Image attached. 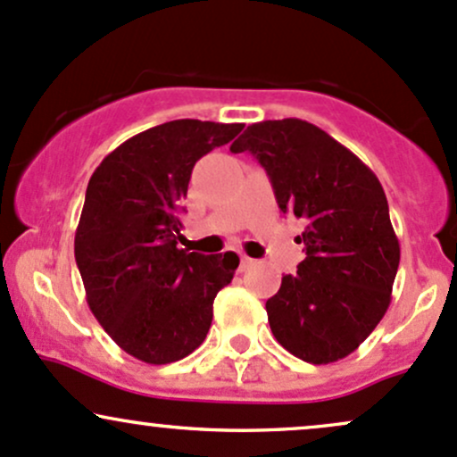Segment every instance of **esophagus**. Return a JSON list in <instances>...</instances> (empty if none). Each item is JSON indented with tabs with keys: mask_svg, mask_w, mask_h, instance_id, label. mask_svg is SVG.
I'll list each match as a JSON object with an SVG mask.
<instances>
[{
	"mask_svg": "<svg viewBox=\"0 0 457 457\" xmlns=\"http://www.w3.org/2000/svg\"><path fill=\"white\" fill-rule=\"evenodd\" d=\"M253 265H254V259H250V256H242V259H239V271L250 270Z\"/></svg>",
	"mask_w": 457,
	"mask_h": 457,
	"instance_id": "obj_1",
	"label": "esophagus"
}]
</instances>
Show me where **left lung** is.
I'll return each mask as SVG.
<instances>
[{
  "instance_id": "1",
  "label": "left lung",
  "mask_w": 457,
  "mask_h": 457,
  "mask_svg": "<svg viewBox=\"0 0 457 457\" xmlns=\"http://www.w3.org/2000/svg\"><path fill=\"white\" fill-rule=\"evenodd\" d=\"M268 172L280 212L304 220L306 259L265 302L276 341L312 365L350 356L391 304L399 239L369 166L300 120L254 122L230 145Z\"/></svg>"
}]
</instances>
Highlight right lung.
<instances>
[{"label": "right lung", "instance_id": "obj_1", "mask_svg": "<svg viewBox=\"0 0 457 457\" xmlns=\"http://www.w3.org/2000/svg\"><path fill=\"white\" fill-rule=\"evenodd\" d=\"M242 122L183 118L137 133L92 172L75 230L86 300L120 350L148 365L192 353L207 337L213 300L233 280L235 253L179 248L194 163Z\"/></svg>", "mask_w": 457, "mask_h": 457}]
</instances>
